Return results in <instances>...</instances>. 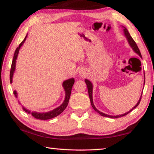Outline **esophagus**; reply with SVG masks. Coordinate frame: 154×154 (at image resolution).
I'll return each instance as SVG.
<instances>
[{
    "mask_svg": "<svg viewBox=\"0 0 154 154\" xmlns=\"http://www.w3.org/2000/svg\"><path fill=\"white\" fill-rule=\"evenodd\" d=\"M80 72L81 75H83V72L82 71H81V72Z\"/></svg>",
    "mask_w": 154,
    "mask_h": 154,
    "instance_id": "esophagus-1",
    "label": "esophagus"
}]
</instances>
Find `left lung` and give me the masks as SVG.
I'll return each mask as SVG.
<instances>
[{"label": "left lung", "instance_id": "obj_1", "mask_svg": "<svg viewBox=\"0 0 154 154\" xmlns=\"http://www.w3.org/2000/svg\"><path fill=\"white\" fill-rule=\"evenodd\" d=\"M124 34H125V35H126V38H127V39H128V43H129V44H130V45L131 46V48H132V49H133V50H134L135 52H136V53H137V54H139V56L142 58V56H141V54H140V50H139V48H138V46H137V43H135V41L133 40V38H132V36L130 35V34H129V32H128V30H127L126 28H125V27H124ZM85 83H86L87 87H88V94H89V97H90V103H91V105H92V106L93 107V109H94V110H95L96 112H97V113H98L100 115V116H103V117H107V118H119V117H123V116H126V115L128 114V113H130V112H131L132 110H133L134 109L136 108L137 106L139 105V103H140V100H141L142 94H141V96H140V99H139V102H138L137 105H135V106H134V107L132 108V109H131V110L129 111L128 112H127V113H124V114L119 115V116H109V115H106V114H105V113H102V112L99 111L98 110V109L95 107L94 105V103H93V99H92V83H91V82H90V81H89V80H88V79H85ZM142 94H143V92H142Z\"/></svg>", "mask_w": 154, "mask_h": 154}]
</instances>
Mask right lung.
Wrapping results in <instances>:
<instances>
[{
    "mask_svg": "<svg viewBox=\"0 0 154 154\" xmlns=\"http://www.w3.org/2000/svg\"><path fill=\"white\" fill-rule=\"evenodd\" d=\"M26 36H27V35L26 36L24 39L22 41V43L20 44L19 46L17 48V49H15L14 59H13L12 64H11V71H10V82L11 83H12L13 75H14V72L15 71V62H16V59H17V57L18 55V53H19L20 48H21V46L23 45V43H24L26 38ZM74 82H75V79H73V78H71V79L66 80L65 82H63V84H62V85H63L64 89L65 91V94H65V100L64 101V103H62L60 106H58V108L54 109V110H52L51 111L46 112V113H38V112H35V111L30 112V111L27 110V109H26L25 108H23V109H24L26 112H28V113H31V115H32V116L35 118L37 119H41V120H46V119H49L55 118V117H57L64 111V109H66V107L68 105V103H69V101L70 99V96H71L72 87L74 84ZM14 94H15V96L17 97L16 91H14Z\"/></svg>",
    "mask_w": 154,
    "mask_h": 154,
    "instance_id": "right-lung-1",
    "label": "right lung"
}]
</instances>
